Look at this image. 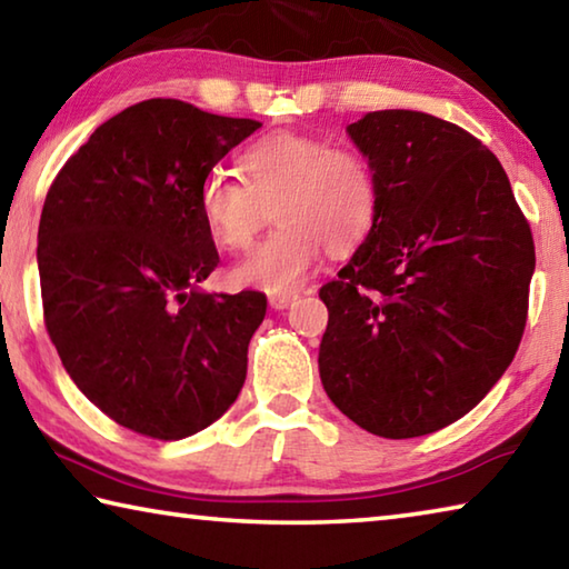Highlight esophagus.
<instances>
[{
	"label": "esophagus",
	"instance_id": "1",
	"mask_svg": "<svg viewBox=\"0 0 569 569\" xmlns=\"http://www.w3.org/2000/svg\"><path fill=\"white\" fill-rule=\"evenodd\" d=\"M298 298V293H273L268 296V303H271V308H276V311H283V308L291 306Z\"/></svg>",
	"mask_w": 569,
	"mask_h": 569
}]
</instances>
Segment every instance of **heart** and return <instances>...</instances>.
<instances>
[{
	"label": "heart",
	"instance_id": "b5f03b06",
	"mask_svg": "<svg viewBox=\"0 0 569 569\" xmlns=\"http://www.w3.org/2000/svg\"><path fill=\"white\" fill-rule=\"evenodd\" d=\"M240 168L246 178L218 170L200 186L210 233L228 250H248L271 208L281 226L233 268L238 286L291 293L313 276L326 248L346 253L377 220L379 180L359 150L303 132H271L243 152Z\"/></svg>",
	"mask_w": 569,
	"mask_h": 569
}]
</instances>
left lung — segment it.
<instances>
[{"label": "left lung", "instance_id": "obj_1", "mask_svg": "<svg viewBox=\"0 0 569 569\" xmlns=\"http://www.w3.org/2000/svg\"><path fill=\"white\" fill-rule=\"evenodd\" d=\"M379 180L377 220L321 286L329 399L387 439L439 431L487 397L522 341L535 240L495 152L413 110L351 122Z\"/></svg>", "mask_w": 569, "mask_h": 569}]
</instances>
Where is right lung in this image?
I'll list each match as a JSON object with an SVG mask.
<instances>
[{
  "label": "right lung",
  "instance_id": "add662e5",
  "mask_svg": "<svg viewBox=\"0 0 569 569\" xmlns=\"http://www.w3.org/2000/svg\"><path fill=\"white\" fill-rule=\"evenodd\" d=\"M258 128L182 100L138 102L102 122L47 192V333L77 389L134 435L186 439L243 389L266 296L198 288L220 263L200 186Z\"/></svg>",
  "mask_w": 569,
  "mask_h": 569
}]
</instances>
